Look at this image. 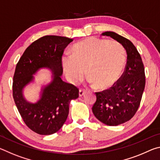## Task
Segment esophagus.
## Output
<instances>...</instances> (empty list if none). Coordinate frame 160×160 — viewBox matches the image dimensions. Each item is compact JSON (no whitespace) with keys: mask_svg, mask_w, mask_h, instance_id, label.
<instances>
[{"mask_svg":"<svg viewBox=\"0 0 160 160\" xmlns=\"http://www.w3.org/2000/svg\"><path fill=\"white\" fill-rule=\"evenodd\" d=\"M86 93V90L85 89H80L79 90V96L82 97V95H84V94Z\"/></svg>","mask_w":160,"mask_h":160,"instance_id":"1","label":"esophagus"}]
</instances>
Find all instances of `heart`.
I'll return each instance as SVG.
<instances>
[{
  "label": "heart",
  "mask_w": 160,
  "mask_h": 160,
  "mask_svg": "<svg viewBox=\"0 0 160 160\" xmlns=\"http://www.w3.org/2000/svg\"><path fill=\"white\" fill-rule=\"evenodd\" d=\"M126 59L125 48L119 42L90 37L75 44L72 54L64 53L61 63L70 82H80L87 70L90 82L97 88L106 90L118 82Z\"/></svg>",
  "instance_id": "obj_1"
}]
</instances>
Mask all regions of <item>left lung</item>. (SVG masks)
<instances>
[{"mask_svg": "<svg viewBox=\"0 0 160 160\" xmlns=\"http://www.w3.org/2000/svg\"><path fill=\"white\" fill-rule=\"evenodd\" d=\"M102 35L112 37L123 46L127 62L122 75L114 85L95 92L97 100L92 112L103 123L118 126L131 120L138 109L145 86L144 65L130 40L113 32H105Z\"/></svg>", "mask_w": 160, "mask_h": 160, "instance_id": "left-lung-1", "label": "left lung"}]
</instances>
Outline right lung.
I'll return each mask as SVG.
<instances>
[{"label":"right lung","instance_id":"add662e5","mask_svg":"<svg viewBox=\"0 0 160 160\" xmlns=\"http://www.w3.org/2000/svg\"><path fill=\"white\" fill-rule=\"evenodd\" d=\"M72 41L66 37H42L26 48L16 66L12 82L13 99L24 122L39 135H51L59 131L68 115L70 101L79 97L77 87L63 82L61 78L62 56ZM41 67L52 70L53 81L43 90L41 99L35 104H30L23 99L22 89Z\"/></svg>","mask_w":160,"mask_h":160}]
</instances>
